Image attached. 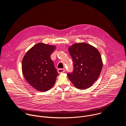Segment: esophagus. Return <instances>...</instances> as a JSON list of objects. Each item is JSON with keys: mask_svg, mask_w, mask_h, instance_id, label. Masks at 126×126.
Instances as JSON below:
<instances>
[{"mask_svg": "<svg viewBox=\"0 0 126 126\" xmlns=\"http://www.w3.org/2000/svg\"><path fill=\"white\" fill-rule=\"evenodd\" d=\"M64 71H65V69H58L57 70V72H58V73L59 74H60V73H62L64 72Z\"/></svg>", "mask_w": 126, "mask_h": 126, "instance_id": "esophagus-1", "label": "esophagus"}]
</instances>
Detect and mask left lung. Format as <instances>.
<instances>
[{
	"label": "left lung",
	"mask_w": 126,
	"mask_h": 126,
	"mask_svg": "<svg viewBox=\"0 0 126 126\" xmlns=\"http://www.w3.org/2000/svg\"><path fill=\"white\" fill-rule=\"evenodd\" d=\"M73 61L74 71L67 76L77 89L89 88L99 78L103 67L99 51L86 43H77L68 48Z\"/></svg>",
	"instance_id": "1"
}]
</instances>
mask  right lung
Wrapping results in <instances>:
<instances>
[{
	"mask_svg": "<svg viewBox=\"0 0 126 126\" xmlns=\"http://www.w3.org/2000/svg\"><path fill=\"white\" fill-rule=\"evenodd\" d=\"M56 48L55 46L39 43L31 48L23 58V75L37 91H47L56 82L58 73L50 57Z\"/></svg>",
	"mask_w": 126,
	"mask_h": 126,
	"instance_id": "add662e5",
	"label": "right lung"
}]
</instances>
